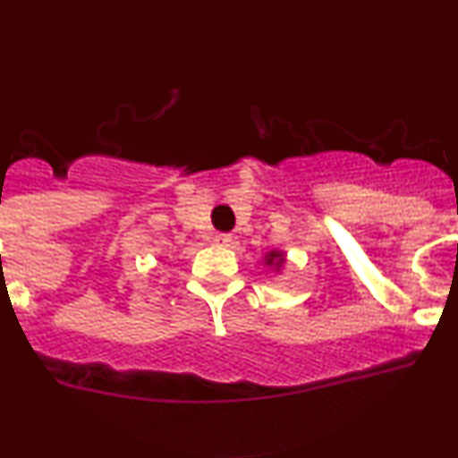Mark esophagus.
Returning <instances> with one entry per match:
<instances>
[{
  "label": "esophagus",
  "instance_id": "obj_1",
  "mask_svg": "<svg viewBox=\"0 0 458 458\" xmlns=\"http://www.w3.org/2000/svg\"><path fill=\"white\" fill-rule=\"evenodd\" d=\"M213 241H215V243H217V245H225V247H228V245H233V234L219 233V234L213 236Z\"/></svg>",
  "mask_w": 458,
  "mask_h": 458
}]
</instances>
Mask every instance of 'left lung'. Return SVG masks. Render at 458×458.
Instances as JSON below:
<instances>
[{
    "label": "left lung",
    "mask_w": 458,
    "mask_h": 458,
    "mask_svg": "<svg viewBox=\"0 0 458 458\" xmlns=\"http://www.w3.org/2000/svg\"><path fill=\"white\" fill-rule=\"evenodd\" d=\"M273 260H276L277 265H282V262H284V256L280 254V251H271V254L267 256V265H271Z\"/></svg>",
    "instance_id": "obj_1"
}]
</instances>
